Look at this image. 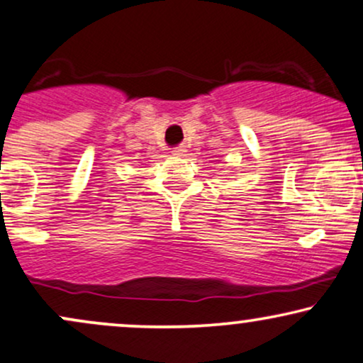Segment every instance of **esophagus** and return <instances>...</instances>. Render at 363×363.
Wrapping results in <instances>:
<instances>
[{"instance_id": "obj_1", "label": "esophagus", "mask_w": 363, "mask_h": 363, "mask_svg": "<svg viewBox=\"0 0 363 363\" xmlns=\"http://www.w3.org/2000/svg\"><path fill=\"white\" fill-rule=\"evenodd\" d=\"M184 152H186V148L184 147H176L172 150V154L174 155H184Z\"/></svg>"}]
</instances>
